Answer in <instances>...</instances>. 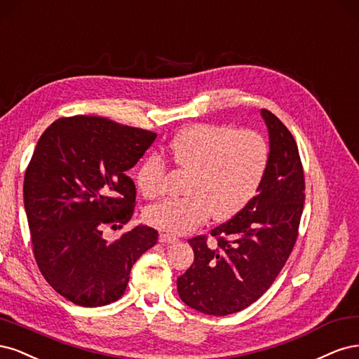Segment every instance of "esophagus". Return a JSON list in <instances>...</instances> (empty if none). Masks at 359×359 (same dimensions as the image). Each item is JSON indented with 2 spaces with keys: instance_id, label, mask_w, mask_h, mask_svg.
Wrapping results in <instances>:
<instances>
[{
  "instance_id": "1",
  "label": "esophagus",
  "mask_w": 359,
  "mask_h": 359,
  "mask_svg": "<svg viewBox=\"0 0 359 359\" xmlns=\"http://www.w3.org/2000/svg\"><path fill=\"white\" fill-rule=\"evenodd\" d=\"M179 238L171 236V234H167V233H161L159 234V243H167V245H170V243H176Z\"/></svg>"
}]
</instances>
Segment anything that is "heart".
I'll list each match as a JSON object with an SVG mask.
<instances>
[{
    "instance_id": "b5f03b06",
    "label": "heart",
    "mask_w": 359,
    "mask_h": 359,
    "mask_svg": "<svg viewBox=\"0 0 359 359\" xmlns=\"http://www.w3.org/2000/svg\"><path fill=\"white\" fill-rule=\"evenodd\" d=\"M176 165L191 172L188 195L150 205L144 217L168 233L182 234L212 215L228 219L237 215L258 192L269 167L270 149L262 135L238 131L229 125H194L170 143ZM165 164L150 156L138 168L137 184L146 198L164 192Z\"/></svg>"
}]
</instances>
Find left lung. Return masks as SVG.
Returning <instances> with one entry per match:
<instances>
[{
    "mask_svg": "<svg viewBox=\"0 0 359 359\" xmlns=\"http://www.w3.org/2000/svg\"><path fill=\"white\" fill-rule=\"evenodd\" d=\"M269 131L270 159L261 187L249 204L212 229L188 240L194 262L177 279L182 302L204 315L226 316L246 309L267 291L297 240L304 207V172L292 134L269 110H261Z\"/></svg>",
    "mask_w": 359,
    "mask_h": 359,
    "instance_id": "1",
    "label": "left lung"
}]
</instances>
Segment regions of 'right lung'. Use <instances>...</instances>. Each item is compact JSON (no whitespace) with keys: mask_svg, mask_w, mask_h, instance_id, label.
Masks as SVG:
<instances>
[{"mask_svg":"<svg viewBox=\"0 0 359 359\" xmlns=\"http://www.w3.org/2000/svg\"><path fill=\"white\" fill-rule=\"evenodd\" d=\"M156 134L98 116L55 121L34 150L24 204L34 257L57 294L82 307L119 299L134 262L158 231L137 225L107 243L102 228L131 219L135 184L125 175Z\"/></svg>","mask_w":359,"mask_h":359,"instance_id":"right-lung-1","label":"right lung"}]
</instances>
